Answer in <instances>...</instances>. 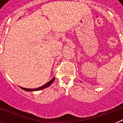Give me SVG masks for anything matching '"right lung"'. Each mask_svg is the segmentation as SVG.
Returning <instances> with one entry per match:
<instances>
[{
  "label": "right lung",
  "instance_id": "add662e5",
  "mask_svg": "<svg viewBox=\"0 0 123 123\" xmlns=\"http://www.w3.org/2000/svg\"><path fill=\"white\" fill-rule=\"evenodd\" d=\"M55 80V78H52V80H50V81L48 82H47L46 84H45L43 86H41V87H39L38 88H36V89H27V88H24V87H20L22 89L24 90V91H39V90L43 89H45V88L48 87L49 86L51 85V84L54 82V81Z\"/></svg>",
  "mask_w": 123,
  "mask_h": 123
}]
</instances>
